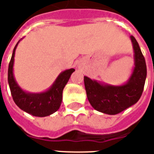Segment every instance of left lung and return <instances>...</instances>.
Masks as SVG:
<instances>
[{"mask_svg":"<svg viewBox=\"0 0 154 154\" xmlns=\"http://www.w3.org/2000/svg\"><path fill=\"white\" fill-rule=\"evenodd\" d=\"M134 51V68L127 84L120 86L101 85L84 76L87 98L96 110L108 115H116L136 103L140 98L146 78V65L136 39L130 37Z\"/></svg>","mask_w":154,"mask_h":154,"instance_id":"left-lung-1","label":"left lung"}]
</instances>
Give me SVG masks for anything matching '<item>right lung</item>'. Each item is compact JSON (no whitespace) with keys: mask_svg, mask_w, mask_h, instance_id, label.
Returning a JSON list of instances; mask_svg holds the SVG:
<instances>
[{"mask_svg":"<svg viewBox=\"0 0 154 154\" xmlns=\"http://www.w3.org/2000/svg\"><path fill=\"white\" fill-rule=\"evenodd\" d=\"M18 43L15 45L9 62L8 74V80L13 99L22 110L31 115L40 117L51 115L60 108L62 100L63 88L68 83L71 74L75 70L74 68H70L60 74L53 86L47 92L42 93H27L24 92L16 83L13 74L15 49Z\"/></svg>","mask_w":154,"mask_h":154,"instance_id":"obj_1","label":"right lung"}]
</instances>
